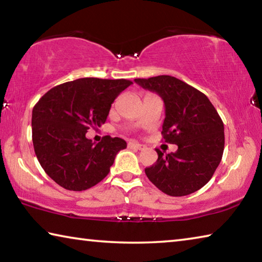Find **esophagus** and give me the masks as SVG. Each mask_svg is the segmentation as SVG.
I'll use <instances>...</instances> for the list:
<instances>
[{"instance_id": "34e87169", "label": "esophagus", "mask_w": 262, "mask_h": 262, "mask_svg": "<svg viewBox=\"0 0 262 262\" xmlns=\"http://www.w3.org/2000/svg\"><path fill=\"white\" fill-rule=\"evenodd\" d=\"M128 148L129 149H136V150H142L144 147L140 143H137V142H129L128 143Z\"/></svg>"}]
</instances>
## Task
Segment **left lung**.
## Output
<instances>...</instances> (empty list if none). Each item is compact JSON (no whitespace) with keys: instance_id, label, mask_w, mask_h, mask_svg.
Returning <instances> with one entry per match:
<instances>
[{"instance_id":"1","label":"left lung","mask_w":262,"mask_h":262,"mask_svg":"<svg viewBox=\"0 0 262 262\" xmlns=\"http://www.w3.org/2000/svg\"><path fill=\"white\" fill-rule=\"evenodd\" d=\"M134 81L163 99V139L178 145L176 152L167 155L156 149L157 162L145 168V174L171 196L196 192L211 179L223 156L224 125L221 117L205 94L173 76L161 75Z\"/></svg>"}]
</instances>
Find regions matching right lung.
<instances>
[{"label":"right lung","mask_w":262,"mask_h":262,"mask_svg":"<svg viewBox=\"0 0 262 262\" xmlns=\"http://www.w3.org/2000/svg\"><path fill=\"white\" fill-rule=\"evenodd\" d=\"M130 84L128 79L79 78L51 89L34 105V152L61 187L85 190L108 174L126 141L104 136L95 144L85 134L105 123L114 99Z\"/></svg>","instance_id":"add662e5"}]
</instances>
